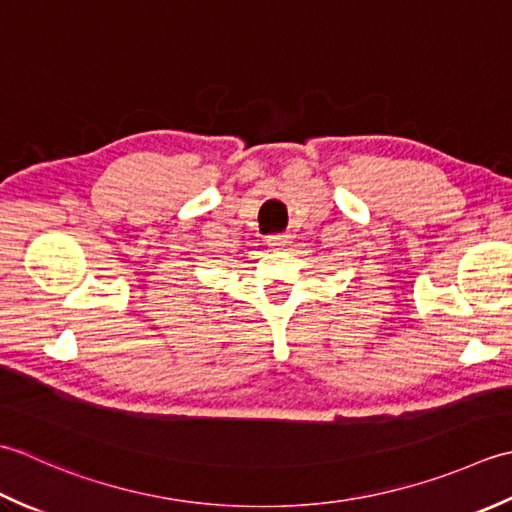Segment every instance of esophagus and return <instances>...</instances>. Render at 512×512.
<instances>
[{
  "label": "esophagus",
  "instance_id": "34e87169",
  "mask_svg": "<svg viewBox=\"0 0 512 512\" xmlns=\"http://www.w3.org/2000/svg\"><path fill=\"white\" fill-rule=\"evenodd\" d=\"M287 245H289V236L276 234V236H269V238H267V247L274 249V252H278V249H285Z\"/></svg>",
  "mask_w": 512,
  "mask_h": 512
}]
</instances>
